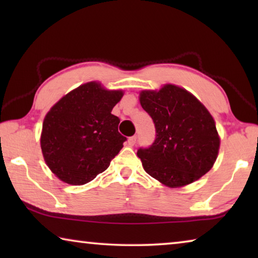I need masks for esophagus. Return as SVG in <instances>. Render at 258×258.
I'll use <instances>...</instances> for the list:
<instances>
[{
    "instance_id": "1",
    "label": "esophagus",
    "mask_w": 258,
    "mask_h": 258,
    "mask_svg": "<svg viewBox=\"0 0 258 258\" xmlns=\"http://www.w3.org/2000/svg\"><path fill=\"white\" fill-rule=\"evenodd\" d=\"M137 140H138V137H137V135H133V137H131L130 139H128V146L130 147H133L134 145H135V143H137Z\"/></svg>"
}]
</instances>
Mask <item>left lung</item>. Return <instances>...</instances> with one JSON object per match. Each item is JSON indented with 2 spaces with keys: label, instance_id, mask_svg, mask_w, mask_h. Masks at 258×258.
<instances>
[{
  "label": "left lung",
  "instance_id": "left-lung-1",
  "mask_svg": "<svg viewBox=\"0 0 258 258\" xmlns=\"http://www.w3.org/2000/svg\"><path fill=\"white\" fill-rule=\"evenodd\" d=\"M140 103L155 124L152 145L139 148L143 168L171 187L197 181L213 167L220 148L215 121L204 104L181 87L142 91Z\"/></svg>",
  "mask_w": 258,
  "mask_h": 258
}]
</instances>
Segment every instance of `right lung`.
<instances>
[{"label":"right lung","instance_id":"obj_1","mask_svg":"<svg viewBox=\"0 0 258 258\" xmlns=\"http://www.w3.org/2000/svg\"><path fill=\"white\" fill-rule=\"evenodd\" d=\"M123 97L99 83L77 87L47 112L41 135L45 163L61 181L82 185L106 171L126 138L111 110Z\"/></svg>","mask_w":258,"mask_h":258}]
</instances>
